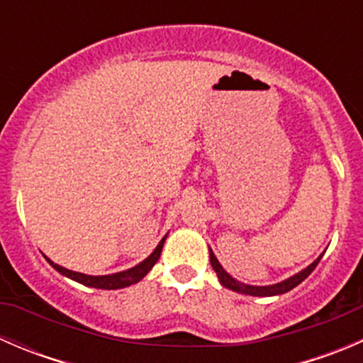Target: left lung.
I'll return each mask as SVG.
<instances>
[{
    "mask_svg": "<svg viewBox=\"0 0 363 363\" xmlns=\"http://www.w3.org/2000/svg\"><path fill=\"white\" fill-rule=\"evenodd\" d=\"M208 252H211V265H212V269H214V272L218 274L219 283H221L225 288H228V290L237 291V294L252 295V296H272V295H281V294H286V291L294 290L295 286H298V284L302 283V281L306 279V277L309 276L314 269H316V265L320 263L321 256H323L321 255L320 258L314 259L309 267H306L303 270H300V272L295 274V276L281 281V283L270 284V286H251V284H244V283H240V281H237L235 277L230 276V274L223 269L221 263L218 262V258H216L212 250H208Z\"/></svg>",
    "mask_w": 363,
    "mask_h": 363,
    "instance_id": "8db88e82",
    "label": "left lung"
}]
</instances>
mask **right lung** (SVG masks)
<instances>
[{
    "label": "right lung",
    "instance_id": "1",
    "mask_svg": "<svg viewBox=\"0 0 363 363\" xmlns=\"http://www.w3.org/2000/svg\"><path fill=\"white\" fill-rule=\"evenodd\" d=\"M164 239H167V235L160 240V244L156 246V250L151 252V256H147L144 262L138 263V265H135L133 269L123 270V272H117V274H108V276H87V274L73 272V270L65 269V267L50 262L49 258H47V262H49L50 265L57 270V272L69 277V279L77 281V283L84 284V286L100 288V290H119V288H126V286H130V284H135V283H138L140 279H144L145 274H147L149 270L155 267V263L158 262L161 250H163Z\"/></svg>",
    "mask_w": 363,
    "mask_h": 363
}]
</instances>
